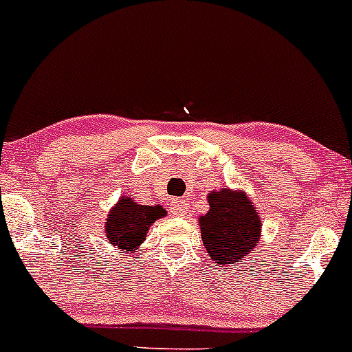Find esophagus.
Listing matches in <instances>:
<instances>
[{
    "instance_id": "34e87169",
    "label": "esophagus",
    "mask_w": 352,
    "mask_h": 352,
    "mask_svg": "<svg viewBox=\"0 0 352 352\" xmlns=\"http://www.w3.org/2000/svg\"><path fill=\"white\" fill-rule=\"evenodd\" d=\"M188 209H189L188 203L183 199H175L171 203V212L175 216H184L188 212Z\"/></svg>"
}]
</instances>
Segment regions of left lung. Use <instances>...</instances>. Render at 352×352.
Wrapping results in <instances>:
<instances>
[{"instance_id": "left-lung-1", "label": "left lung", "mask_w": 352, "mask_h": 352, "mask_svg": "<svg viewBox=\"0 0 352 352\" xmlns=\"http://www.w3.org/2000/svg\"><path fill=\"white\" fill-rule=\"evenodd\" d=\"M209 209L199 216L201 238L211 261L218 266L243 263L261 238V218L243 189L221 188L209 191Z\"/></svg>"}]
</instances>
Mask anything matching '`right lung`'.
<instances>
[{"label":"right lung","mask_w":352,"mask_h":352,"mask_svg":"<svg viewBox=\"0 0 352 352\" xmlns=\"http://www.w3.org/2000/svg\"><path fill=\"white\" fill-rule=\"evenodd\" d=\"M166 212L161 204L146 206L134 203L131 196H121L106 216L104 238L120 251H136L144 243L153 223L164 218Z\"/></svg>","instance_id":"obj_1"}]
</instances>
